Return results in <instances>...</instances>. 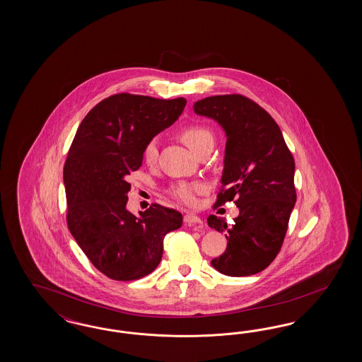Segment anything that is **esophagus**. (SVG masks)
<instances>
[{
  "label": "esophagus",
  "mask_w": 362,
  "mask_h": 362,
  "mask_svg": "<svg viewBox=\"0 0 362 362\" xmlns=\"http://www.w3.org/2000/svg\"><path fill=\"white\" fill-rule=\"evenodd\" d=\"M185 223L189 227H194V228H203V220L200 219L197 215L194 214H186L185 215Z\"/></svg>",
  "instance_id": "34e87169"
}]
</instances>
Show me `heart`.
I'll return each instance as SVG.
<instances>
[{
    "label": "heart",
    "mask_w": 362,
    "mask_h": 362,
    "mask_svg": "<svg viewBox=\"0 0 362 362\" xmlns=\"http://www.w3.org/2000/svg\"><path fill=\"white\" fill-rule=\"evenodd\" d=\"M182 141L197 153L202 147L209 143H214V135L207 127L202 124H188L180 132ZM158 158V142L153 139L144 146L143 150V159L146 163L153 165ZM203 187L200 185H191V183H177L171 188V194L185 204H194L197 200V192L202 191Z\"/></svg>",
    "instance_id": "heart-1"
}]
</instances>
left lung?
<instances>
[{"mask_svg": "<svg viewBox=\"0 0 362 362\" xmlns=\"http://www.w3.org/2000/svg\"><path fill=\"white\" fill-rule=\"evenodd\" d=\"M200 117L214 119L226 134L216 206L233 202L239 216L232 224L215 215L211 228L227 232L226 252L211 265L227 276L259 274L280 251L296 203L295 160L274 118L239 94L215 95L194 103Z\"/></svg>", "mask_w": 362, "mask_h": 362, "instance_id": "8db88e82", "label": "left lung"}]
</instances>
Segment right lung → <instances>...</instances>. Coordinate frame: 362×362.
<instances>
[{"mask_svg": "<svg viewBox=\"0 0 362 362\" xmlns=\"http://www.w3.org/2000/svg\"><path fill=\"white\" fill-rule=\"evenodd\" d=\"M185 98L115 94L81 122L64 168L67 226L93 265L112 280L151 274L163 255V239L182 227L175 209L153 204L132 214L127 176L143 160L144 146L175 123Z\"/></svg>", "mask_w": 362, "mask_h": 362, "instance_id": "1", "label": "right lung"}]
</instances>
